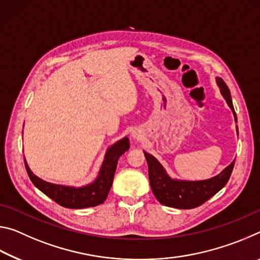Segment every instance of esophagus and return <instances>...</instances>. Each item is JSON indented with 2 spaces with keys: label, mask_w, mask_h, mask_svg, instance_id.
Instances as JSON below:
<instances>
[{
  "label": "esophagus",
  "mask_w": 260,
  "mask_h": 260,
  "mask_svg": "<svg viewBox=\"0 0 260 260\" xmlns=\"http://www.w3.org/2000/svg\"><path fill=\"white\" fill-rule=\"evenodd\" d=\"M132 136H133V138H134V139H138L140 135H139L138 133H135V132H134V133H133V134H132Z\"/></svg>",
  "instance_id": "obj_1"
}]
</instances>
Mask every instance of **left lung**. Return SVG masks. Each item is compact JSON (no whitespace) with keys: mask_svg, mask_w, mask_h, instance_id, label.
Returning <instances> with one entry per match:
<instances>
[{"mask_svg":"<svg viewBox=\"0 0 260 260\" xmlns=\"http://www.w3.org/2000/svg\"><path fill=\"white\" fill-rule=\"evenodd\" d=\"M215 81L220 88V93H221L222 98L226 100L228 107L231 108L233 114H234L235 122H237L230 89L221 78L217 77ZM236 132L239 135L237 126ZM143 152L148 162L149 180H150L153 195L160 204L175 209H193L205 203L220 189L226 186L235 164V160H233L225 170H222L218 175L211 179L200 180V181H188V180L171 178L162 165L157 160V158L147 151Z\"/></svg>","mask_w":260,"mask_h":260,"instance_id":"obj_1","label":"left lung"}]
</instances>
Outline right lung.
I'll return each instance as SVG.
<instances>
[{
    "label": "right lung",
    "mask_w": 260,
    "mask_h": 260,
    "mask_svg": "<svg viewBox=\"0 0 260 260\" xmlns=\"http://www.w3.org/2000/svg\"><path fill=\"white\" fill-rule=\"evenodd\" d=\"M129 149V140L127 136L117 141L105 152L104 160L101 166L98 178L93 182L82 187L64 186L47 182L37 177L25 159V167L27 171L30 181L41 190L45 195L54 200L56 203L68 209H86L102 204L107 200L108 193L111 189L114 172L117 169V162L119 157Z\"/></svg>",
    "instance_id": "right-lung-1"
}]
</instances>
